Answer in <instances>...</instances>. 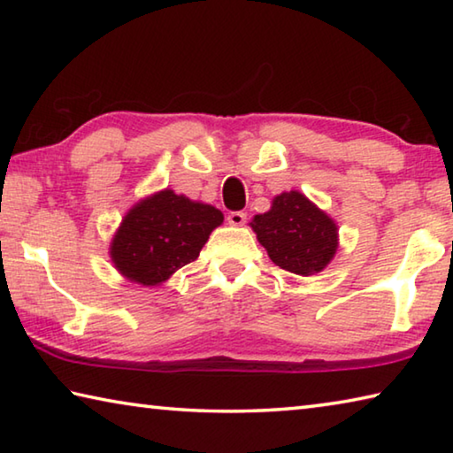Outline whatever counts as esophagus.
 <instances>
[{"label":"esophagus","mask_w":453,"mask_h":453,"mask_svg":"<svg viewBox=\"0 0 453 453\" xmlns=\"http://www.w3.org/2000/svg\"><path fill=\"white\" fill-rule=\"evenodd\" d=\"M245 219H248V216H245L243 211H232V213H229V216H227V224L240 227V226L245 224Z\"/></svg>","instance_id":"34e87169"}]
</instances>
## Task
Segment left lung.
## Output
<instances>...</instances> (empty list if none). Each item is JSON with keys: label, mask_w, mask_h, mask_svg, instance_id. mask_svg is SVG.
Returning <instances> with one entry per match:
<instances>
[{"label": "left lung", "mask_w": 453, "mask_h": 453, "mask_svg": "<svg viewBox=\"0 0 453 453\" xmlns=\"http://www.w3.org/2000/svg\"><path fill=\"white\" fill-rule=\"evenodd\" d=\"M250 226L275 265L303 278L324 272L340 245L334 218L297 189L275 196Z\"/></svg>", "instance_id": "obj_1"}]
</instances>
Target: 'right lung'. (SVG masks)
<instances>
[{
	"label": "right lung",
	"mask_w": 453,
	"mask_h": 453,
	"mask_svg": "<svg viewBox=\"0 0 453 453\" xmlns=\"http://www.w3.org/2000/svg\"><path fill=\"white\" fill-rule=\"evenodd\" d=\"M224 213L165 188L145 196L121 219L110 257L121 278L145 288L159 286L197 259Z\"/></svg>",
	"instance_id": "1"
}]
</instances>
